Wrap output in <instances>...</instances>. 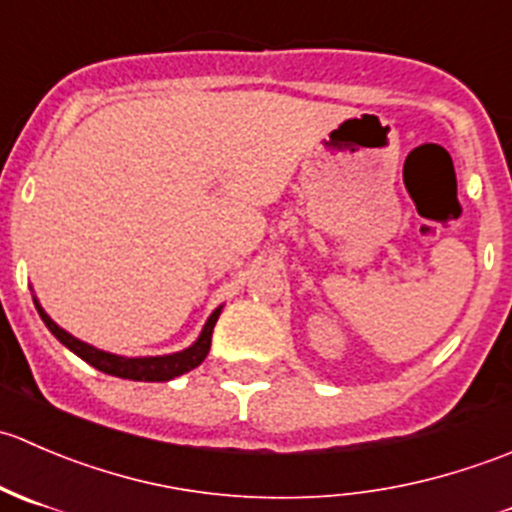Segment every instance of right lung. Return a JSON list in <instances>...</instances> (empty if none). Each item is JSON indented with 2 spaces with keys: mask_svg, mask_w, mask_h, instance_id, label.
<instances>
[{
  "mask_svg": "<svg viewBox=\"0 0 512 512\" xmlns=\"http://www.w3.org/2000/svg\"><path fill=\"white\" fill-rule=\"evenodd\" d=\"M34 304L39 317L44 319V324L49 327V332L54 334L66 349H71V352L81 356L86 364H91L94 369L103 371V374H111V376H118V379H131V381H170L175 379V376L185 374V371L203 364V359L210 352V339H213L215 322H218L220 309H223L218 307L213 314H210L203 332H200V337L195 339V344H190L188 349H183V352L165 354V356H118L111 352H101V349L76 339L74 334L64 332V329H61L59 324H56L54 319L41 309L39 299L36 297H34Z\"/></svg>",
  "mask_w": 512,
  "mask_h": 512,
  "instance_id": "1",
  "label": "right lung"
}]
</instances>
